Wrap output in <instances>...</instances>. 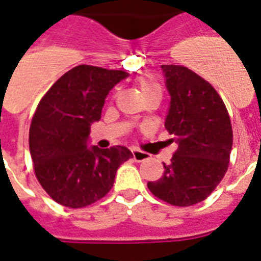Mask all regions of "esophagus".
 <instances>
[{"label":"esophagus","instance_id":"obj_1","mask_svg":"<svg viewBox=\"0 0 261 261\" xmlns=\"http://www.w3.org/2000/svg\"><path fill=\"white\" fill-rule=\"evenodd\" d=\"M131 152H133V156H134V160L137 162H142V161H145L149 158V154L145 151H142V150H138V149H131Z\"/></svg>","mask_w":261,"mask_h":261}]
</instances>
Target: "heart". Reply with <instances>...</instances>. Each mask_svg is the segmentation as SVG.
<instances>
[{
	"label": "heart",
	"instance_id": "obj_1",
	"mask_svg": "<svg viewBox=\"0 0 261 261\" xmlns=\"http://www.w3.org/2000/svg\"><path fill=\"white\" fill-rule=\"evenodd\" d=\"M139 86H141V91L142 94H143V96H145L146 94L152 92V91H161L160 86H158L155 82H152V80L150 79H142L141 82H139Z\"/></svg>",
	"mask_w": 261,
	"mask_h": 261
}]
</instances>
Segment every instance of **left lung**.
<instances>
[{
    "label": "left lung",
    "mask_w": 261,
    "mask_h": 261,
    "mask_svg": "<svg viewBox=\"0 0 261 261\" xmlns=\"http://www.w3.org/2000/svg\"><path fill=\"white\" fill-rule=\"evenodd\" d=\"M170 95L165 128L178 149L150 192L175 206H190L209 197L228 169L232 124L217 91L186 67L161 65Z\"/></svg>",
    "instance_id": "obj_1"
}]
</instances>
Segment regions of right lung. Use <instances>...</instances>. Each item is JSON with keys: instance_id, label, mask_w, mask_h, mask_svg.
Listing matches in <instances>:
<instances>
[{"instance_id": "add662e5", "label": "right lung", "mask_w": 261, "mask_h": 261, "mask_svg": "<svg viewBox=\"0 0 261 261\" xmlns=\"http://www.w3.org/2000/svg\"><path fill=\"white\" fill-rule=\"evenodd\" d=\"M128 77L123 71L77 65L40 100L29 128L36 177L63 206L94 204L111 190L118 167L133 156L126 146H90L91 124L99 122L110 91Z\"/></svg>"}]
</instances>
